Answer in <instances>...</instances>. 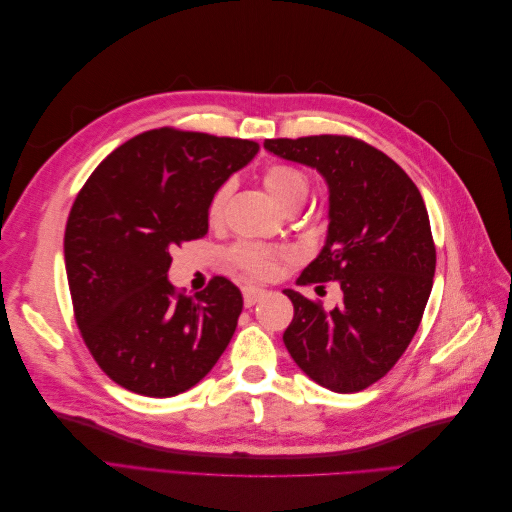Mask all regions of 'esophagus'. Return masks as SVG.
Here are the masks:
<instances>
[{"label": "esophagus", "instance_id": "esophagus-1", "mask_svg": "<svg viewBox=\"0 0 512 512\" xmlns=\"http://www.w3.org/2000/svg\"><path fill=\"white\" fill-rule=\"evenodd\" d=\"M262 294H265V290L245 286V288H243V303H245V307H252V305L262 297Z\"/></svg>", "mask_w": 512, "mask_h": 512}]
</instances>
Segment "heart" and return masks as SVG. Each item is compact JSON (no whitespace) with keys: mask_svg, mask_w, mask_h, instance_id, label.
<instances>
[{"mask_svg":"<svg viewBox=\"0 0 512 512\" xmlns=\"http://www.w3.org/2000/svg\"><path fill=\"white\" fill-rule=\"evenodd\" d=\"M262 181H265V188L275 196L277 203L288 211H297L305 203V198L309 194V179L305 177L301 168L292 164H271L265 170V175H262ZM228 196H230L228 181L222 183L220 188L211 194L209 207H207L211 222L220 220ZM228 258L232 262V267L239 269L243 275L250 277V280H267V277L273 275L277 265V252L273 247L250 243V241L237 243L228 252Z\"/></svg>","mask_w":512,"mask_h":512,"instance_id":"b5f03b06","label":"heart"}]
</instances>
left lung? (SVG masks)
<instances>
[{
    "label": "left lung",
    "instance_id": "8db88e82",
    "mask_svg": "<svg viewBox=\"0 0 512 512\" xmlns=\"http://www.w3.org/2000/svg\"><path fill=\"white\" fill-rule=\"evenodd\" d=\"M265 147L327 179V243L299 284L337 282L344 294L327 312L318 299L284 290L294 305L284 344L324 389L359 393L401 359L431 294L436 243L423 196L404 168L361 138H267Z\"/></svg>",
    "mask_w": 512,
    "mask_h": 512
}]
</instances>
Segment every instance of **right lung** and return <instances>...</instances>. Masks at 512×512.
<instances>
[{"instance_id": "obj_1", "label": "right lung", "mask_w": 512, "mask_h": 512, "mask_svg": "<svg viewBox=\"0 0 512 512\" xmlns=\"http://www.w3.org/2000/svg\"><path fill=\"white\" fill-rule=\"evenodd\" d=\"M247 138L156 128L117 147L89 175L68 215L64 256L74 320L104 374L145 397L203 380L243 309L215 275L185 297L168 282L170 252L209 230V198L250 162Z\"/></svg>"}]
</instances>
